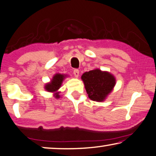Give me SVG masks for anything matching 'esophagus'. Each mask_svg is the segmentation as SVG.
Segmentation results:
<instances>
[{"label":"esophagus","mask_w":156,"mask_h":156,"mask_svg":"<svg viewBox=\"0 0 156 156\" xmlns=\"http://www.w3.org/2000/svg\"><path fill=\"white\" fill-rule=\"evenodd\" d=\"M73 74L75 76V77L77 78L79 75H80V71H79V70H75L73 71Z\"/></svg>","instance_id":"34e87169"}]
</instances>
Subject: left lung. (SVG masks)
I'll list each match as a JSON object with an SVG mask.
<instances>
[{
    "label": "left lung",
    "mask_w": 156,
    "mask_h": 156,
    "mask_svg": "<svg viewBox=\"0 0 156 156\" xmlns=\"http://www.w3.org/2000/svg\"><path fill=\"white\" fill-rule=\"evenodd\" d=\"M81 78L88 98L93 101H105L116 85V78L112 74L98 68L86 72Z\"/></svg>",
    "instance_id": "8db88e82"
}]
</instances>
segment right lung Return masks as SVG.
Listing matches in <instances>:
<instances>
[{
  "label": "right lung",
  "instance_id": "1",
  "mask_svg": "<svg viewBox=\"0 0 156 156\" xmlns=\"http://www.w3.org/2000/svg\"><path fill=\"white\" fill-rule=\"evenodd\" d=\"M67 76H68V75H63V74H55L53 77H52L51 80L44 85V89L48 92L54 93V96L56 99H59L60 97H61L59 93L61 92L58 91V90L61 87L63 80Z\"/></svg>",
  "mask_w": 156,
  "mask_h": 156
}]
</instances>
